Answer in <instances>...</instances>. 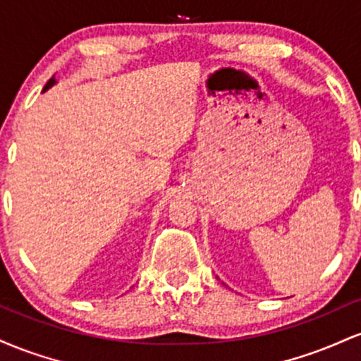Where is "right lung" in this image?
I'll return each mask as SVG.
<instances>
[{"instance_id":"1","label":"right lung","mask_w":361,"mask_h":361,"mask_svg":"<svg viewBox=\"0 0 361 361\" xmlns=\"http://www.w3.org/2000/svg\"><path fill=\"white\" fill-rule=\"evenodd\" d=\"M56 82H57V81H56V78H51V80H49V81H47V85H45V86H44V90H42V91H47V90H51V88H52V86H54V85H56Z\"/></svg>"}]
</instances>
